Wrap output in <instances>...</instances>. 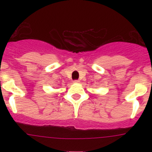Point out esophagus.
<instances>
[{
    "label": "esophagus",
    "mask_w": 152,
    "mask_h": 152,
    "mask_svg": "<svg viewBox=\"0 0 152 152\" xmlns=\"http://www.w3.org/2000/svg\"><path fill=\"white\" fill-rule=\"evenodd\" d=\"M80 82V80H74V83H79Z\"/></svg>",
    "instance_id": "1"
}]
</instances>
